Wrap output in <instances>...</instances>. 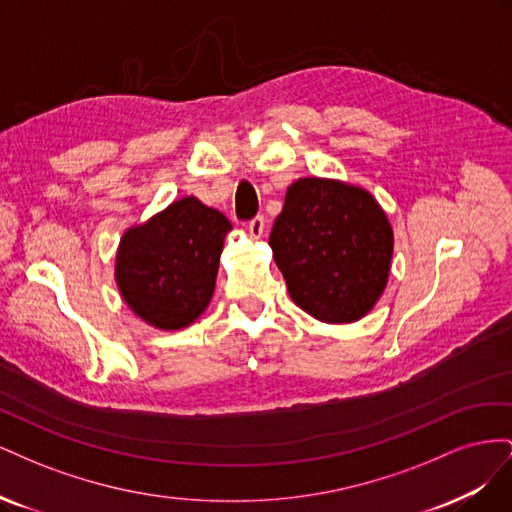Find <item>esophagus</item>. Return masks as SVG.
<instances>
[{
  "instance_id": "34e87169",
  "label": "esophagus",
  "mask_w": 512,
  "mask_h": 512,
  "mask_svg": "<svg viewBox=\"0 0 512 512\" xmlns=\"http://www.w3.org/2000/svg\"><path fill=\"white\" fill-rule=\"evenodd\" d=\"M265 228H267V222H265V218H262V215H256V218L247 222V230H250V235L254 239H260L262 235H265Z\"/></svg>"
}]
</instances>
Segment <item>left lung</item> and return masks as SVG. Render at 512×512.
<instances>
[{
  "mask_svg": "<svg viewBox=\"0 0 512 512\" xmlns=\"http://www.w3.org/2000/svg\"><path fill=\"white\" fill-rule=\"evenodd\" d=\"M269 245L294 303L322 322H352L386 286L393 230L365 190L307 177L288 188Z\"/></svg>",
  "mask_w": 512,
  "mask_h": 512,
  "instance_id": "left-lung-1",
  "label": "left lung"
}]
</instances>
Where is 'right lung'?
<instances>
[{"mask_svg":"<svg viewBox=\"0 0 512 512\" xmlns=\"http://www.w3.org/2000/svg\"><path fill=\"white\" fill-rule=\"evenodd\" d=\"M230 228L226 215L194 196L130 228L117 254L123 299L153 327H188L211 301Z\"/></svg>","mask_w":512,"mask_h":512,"instance_id":"add662e5","label":"right lung"}]
</instances>
